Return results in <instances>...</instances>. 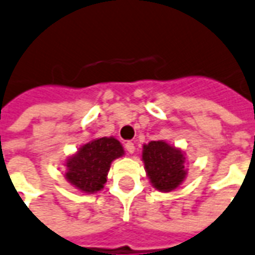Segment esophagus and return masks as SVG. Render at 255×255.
I'll return each mask as SVG.
<instances>
[{"label": "esophagus", "instance_id": "1", "mask_svg": "<svg viewBox=\"0 0 255 255\" xmlns=\"http://www.w3.org/2000/svg\"><path fill=\"white\" fill-rule=\"evenodd\" d=\"M126 149H127L129 153H133L135 152V144H133L132 141H127V143H126Z\"/></svg>", "mask_w": 255, "mask_h": 255}]
</instances>
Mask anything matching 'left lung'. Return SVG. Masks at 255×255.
I'll use <instances>...</instances> for the list:
<instances>
[{
	"label": "left lung",
	"mask_w": 255,
	"mask_h": 255,
	"mask_svg": "<svg viewBox=\"0 0 255 255\" xmlns=\"http://www.w3.org/2000/svg\"><path fill=\"white\" fill-rule=\"evenodd\" d=\"M141 159L149 182L162 192L172 191L182 184L187 175L183 152L163 140L143 145Z\"/></svg>",
	"instance_id": "obj_1"
}]
</instances>
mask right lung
<instances>
[{"label": "right lung", "instance_id": "right-lung-1", "mask_svg": "<svg viewBox=\"0 0 255 255\" xmlns=\"http://www.w3.org/2000/svg\"><path fill=\"white\" fill-rule=\"evenodd\" d=\"M123 155L124 149L118 139H93L68 158L65 179L81 192L95 194L104 187L111 163Z\"/></svg>", "mask_w": 255, "mask_h": 255}]
</instances>
